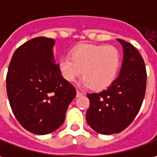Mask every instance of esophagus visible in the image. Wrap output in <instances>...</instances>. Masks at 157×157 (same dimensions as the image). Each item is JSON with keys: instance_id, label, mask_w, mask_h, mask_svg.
<instances>
[{"instance_id": "1", "label": "esophagus", "mask_w": 157, "mask_h": 157, "mask_svg": "<svg viewBox=\"0 0 157 157\" xmlns=\"http://www.w3.org/2000/svg\"><path fill=\"white\" fill-rule=\"evenodd\" d=\"M81 96H83V93H81L79 90H77V97H80Z\"/></svg>"}]
</instances>
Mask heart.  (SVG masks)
<instances>
[{
  "mask_svg": "<svg viewBox=\"0 0 157 157\" xmlns=\"http://www.w3.org/2000/svg\"><path fill=\"white\" fill-rule=\"evenodd\" d=\"M121 56L116 48L105 45L83 44L75 47L71 56H64L58 61L62 77L72 82L80 76L82 84L100 90L109 87L117 75Z\"/></svg>",
  "mask_w": 157,
  "mask_h": 157,
  "instance_id": "heart-1",
  "label": "heart"
}]
</instances>
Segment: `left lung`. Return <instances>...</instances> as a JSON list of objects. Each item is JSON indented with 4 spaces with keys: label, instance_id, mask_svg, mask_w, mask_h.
Returning <instances> with one entry per match:
<instances>
[{
    "label": "left lung",
    "instance_id": "left-lung-1",
    "mask_svg": "<svg viewBox=\"0 0 157 157\" xmlns=\"http://www.w3.org/2000/svg\"><path fill=\"white\" fill-rule=\"evenodd\" d=\"M117 40L123 48L119 76L106 90L87 94L90 108L86 121L101 134L125 130L138 114L146 90V69L142 56L131 44Z\"/></svg>",
    "mask_w": 157,
    "mask_h": 157
}]
</instances>
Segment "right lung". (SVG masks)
Returning <instances> with one entry per match:
<instances>
[{
    "label": "right lung",
    "mask_w": 157,
    "mask_h": 157,
    "mask_svg": "<svg viewBox=\"0 0 157 157\" xmlns=\"http://www.w3.org/2000/svg\"><path fill=\"white\" fill-rule=\"evenodd\" d=\"M55 40H29L15 50L6 74V93L20 125L36 135L51 133L65 121L76 90L56 64Z\"/></svg>",
    "instance_id": "1"
}]
</instances>
